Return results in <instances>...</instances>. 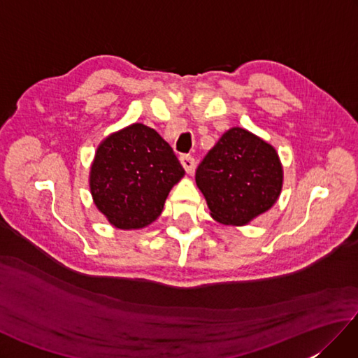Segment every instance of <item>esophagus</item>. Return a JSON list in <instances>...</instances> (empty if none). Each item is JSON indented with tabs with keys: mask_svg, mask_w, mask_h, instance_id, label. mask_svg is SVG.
I'll return each instance as SVG.
<instances>
[{
	"mask_svg": "<svg viewBox=\"0 0 358 358\" xmlns=\"http://www.w3.org/2000/svg\"><path fill=\"white\" fill-rule=\"evenodd\" d=\"M180 162H181V164H183L185 171H186L187 173H191V172L194 171L195 159H194L192 155H181V157H180Z\"/></svg>",
	"mask_w": 358,
	"mask_h": 358,
	"instance_id": "esophagus-1",
	"label": "esophagus"
}]
</instances>
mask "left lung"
Wrapping results in <instances>:
<instances>
[{"instance_id": "obj_1", "label": "left lung", "mask_w": 358, "mask_h": 358, "mask_svg": "<svg viewBox=\"0 0 358 358\" xmlns=\"http://www.w3.org/2000/svg\"><path fill=\"white\" fill-rule=\"evenodd\" d=\"M195 181L217 222L241 226L277 201L283 171L271 144L232 127L196 167Z\"/></svg>"}]
</instances>
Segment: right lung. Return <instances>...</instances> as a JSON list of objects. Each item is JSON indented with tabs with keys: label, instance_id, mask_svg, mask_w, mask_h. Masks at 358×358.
<instances>
[{
	"label": "right lung",
	"instance_id": "right-lung-1",
	"mask_svg": "<svg viewBox=\"0 0 358 358\" xmlns=\"http://www.w3.org/2000/svg\"><path fill=\"white\" fill-rule=\"evenodd\" d=\"M183 175L169 144L154 129L136 123L100 144L90 169V192L110 224L138 229L162 214L167 194Z\"/></svg>",
	"mask_w": 358,
	"mask_h": 358
}]
</instances>
